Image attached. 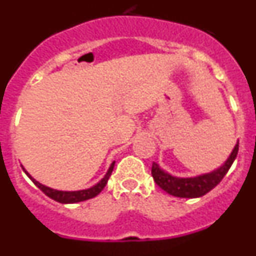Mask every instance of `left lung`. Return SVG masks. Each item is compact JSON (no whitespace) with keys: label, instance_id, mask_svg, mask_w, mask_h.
<instances>
[{"label":"left lung","instance_id":"8db88e82","mask_svg":"<svg viewBox=\"0 0 256 256\" xmlns=\"http://www.w3.org/2000/svg\"><path fill=\"white\" fill-rule=\"evenodd\" d=\"M237 152H238V142L234 146V151L230 152V158L226 160V162L222 166H219L216 170L210 172V173L201 174V176H196V177H174L172 174L162 170L159 164H156V162H152L151 174H152V178L156 184L162 190H164L165 192H168L169 195L186 198H201L209 191H212L224 178L227 172L230 170V165L234 164V159H236Z\"/></svg>","mask_w":256,"mask_h":256}]
</instances>
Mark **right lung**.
<instances>
[{
  "mask_svg": "<svg viewBox=\"0 0 256 256\" xmlns=\"http://www.w3.org/2000/svg\"><path fill=\"white\" fill-rule=\"evenodd\" d=\"M114 164L115 162H112L110 165V168H108V173L105 174V177L100 180L98 183H96L94 186L90 187L87 190H79V191H58V190H54V188H50V187L44 186L42 183H40L38 180H36L34 178L32 177L30 174L26 170V169L22 168V170L26 172V174L33 180L36 186L40 190V191L44 192V195H47L48 198H51L52 200L58 201V202H61V204H74V202H79V201H84L88 200V198H92L94 196H97L100 194L101 191L104 190V187L106 186V183H108V178L112 176V172L114 169Z\"/></svg>",
  "mask_w": 256,
  "mask_h": 256,
  "instance_id": "1",
  "label": "right lung"
}]
</instances>
